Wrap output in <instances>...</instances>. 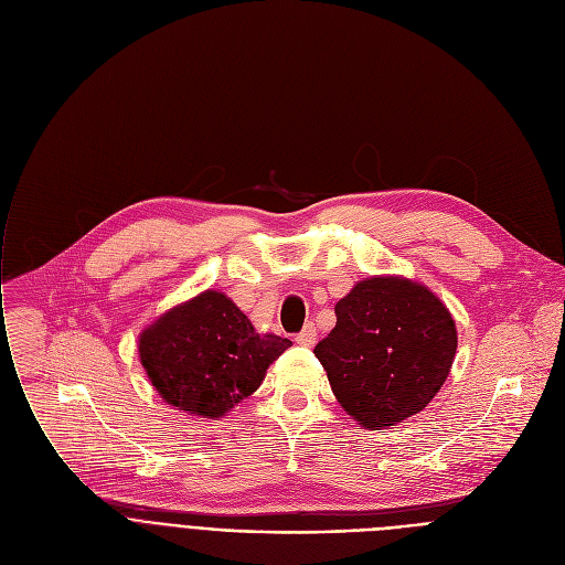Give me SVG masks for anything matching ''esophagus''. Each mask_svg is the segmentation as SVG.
I'll return each mask as SVG.
<instances>
[{
	"label": "esophagus",
	"instance_id": "34e87169",
	"mask_svg": "<svg viewBox=\"0 0 565 565\" xmlns=\"http://www.w3.org/2000/svg\"><path fill=\"white\" fill-rule=\"evenodd\" d=\"M316 339H318V334H316V328H313L311 322L305 324V330H302L298 337H295V341H298L300 345H307V348L316 345Z\"/></svg>",
	"mask_w": 565,
	"mask_h": 565
}]
</instances>
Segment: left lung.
<instances>
[{"label":"left lung","instance_id":"left-lung-1","mask_svg":"<svg viewBox=\"0 0 565 565\" xmlns=\"http://www.w3.org/2000/svg\"><path fill=\"white\" fill-rule=\"evenodd\" d=\"M337 328L316 345L341 407L366 430L419 414L447 382L458 350L451 311L401 275L352 286L334 307Z\"/></svg>","mask_w":565,"mask_h":565}]
</instances>
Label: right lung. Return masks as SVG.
<instances>
[{
	"label": "right lung",
	"instance_id": "add662e5",
	"mask_svg": "<svg viewBox=\"0 0 565 565\" xmlns=\"http://www.w3.org/2000/svg\"><path fill=\"white\" fill-rule=\"evenodd\" d=\"M139 362L173 409L220 419L252 396L288 339L258 334L228 295L207 288L146 324Z\"/></svg>",
	"mask_w": 565,
	"mask_h": 565
}]
</instances>
